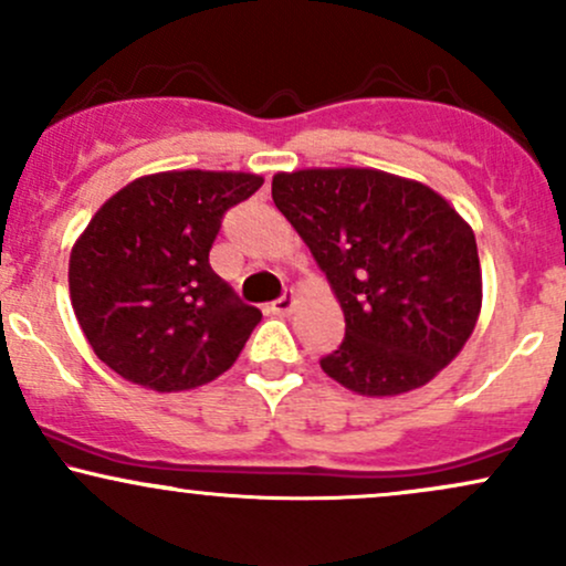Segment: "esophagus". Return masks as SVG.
Segmentation results:
<instances>
[{
  "mask_svg": "<svg viewBox=\"0 0 566 566\" xmlns=\"http://www.w3.org/2000/svg\"><path fill=\"white\" fill-rule=\"evenodd\" d=\"M292 305H295V297H292V292H284L282 297H276V301L271 303V311L279 316H284V314H290Z\"/></svg>",
  "mask_w": 566,
  "mask_h": 566,
  "instance_id": "esophagus-1",
  "label": "esophagus"
}]
</instances>
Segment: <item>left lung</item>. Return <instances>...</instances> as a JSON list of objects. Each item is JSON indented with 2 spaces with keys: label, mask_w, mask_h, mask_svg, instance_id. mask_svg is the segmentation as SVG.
Listing matches in <instances>:
<instances>
[{
  "label": "left lung",
  "mask_w": 566,
  "mask_h": 566,
  "mask_svg": "<svg viewBox=\"0 0 566 566\" xmlns=\"http://www.w3.org/2000/svg\"><path fill=\"white\" fill-rule=\"evenodd\" d=\"M276 210L333 284L346 337L319 365L365 396L426 386L465 346L482 308L471 226L415 180L380 170L279 172Z\"/></svg>",
  "instance_id": "obj_1"
}]
</instances>
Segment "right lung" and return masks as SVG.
Returning a JSON list of instances; mask_svg holds the SVG:
<instances>
[{
	"mask_svg": "<svg viewBox=\"0 0 566 566\" xmlns=\"http://www.w3.org/2000/svg\"><path fill=\"white\" fill-rule=\"evenodd\" d=\"M263 178L159 172L114 193L71 250L69 290L103 365L154 391H186L237 361L261 311L210 265L223 216Z\"/></svg>",
	"mask_w": 566,
	"mask_h": 566,
	"instance_id": "1",
	"label": "right lung"
}]
</instances>
